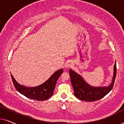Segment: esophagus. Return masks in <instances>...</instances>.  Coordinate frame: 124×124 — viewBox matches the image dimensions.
I'll use <instances>...</instances> for the list:
<instances>
[{
	"label": "esophagus",
	"mask_w": 124,
	"mask_h": 124,
	"mask_svg": "<svg viewBox=\"0 0 124 124\" xmlns=\"http://www.w3.org/2000/svg\"><path fill=\"white\" fill-rule=\"evenodd\" d=\"M73 66V62L71 61H68V62H66L65 67L67 69H68L69 68H71Z\"/></svg>",
	"instance_id": "34e87169"
}]
</instances>
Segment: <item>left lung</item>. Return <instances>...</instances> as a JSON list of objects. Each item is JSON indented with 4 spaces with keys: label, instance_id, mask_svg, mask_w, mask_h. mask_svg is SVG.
Here are the masks:
<instances>
[{
    "label": "left lung",
    "instance_id": "obj_1",
    "mask_svg": "<svg viewBox=\"0 0 124 124\" xmlns=\"http://www.w3.org/2000/svg\"><path fill=\"white\" fill-rule=\"evenodd\" d=\"M116 62L113 68L112 81L108 86L95 87L90 85L84 80L82 76L74 72L72 69L69 70L70 81L74 89V95L81 101H96L103 98L108 94L112 89L116 76Z\"/></svg>",
    "mask_w": 124,
    "mask_h": 124
}]
</instances>
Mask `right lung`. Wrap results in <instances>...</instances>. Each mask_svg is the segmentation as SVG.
<instances>
[{
	"mask_svg": "<svg viewBox=\"0 0 124 124\" xmlns=\"http://www.w3.org/2000/svg\"><path fill=\"white\" fill-rule=\"evenodd\" d=\"M62 72L63 69H59L54 73L46 82L35 87H29L20 85L15 80L12 74L11 78L15 89L20 94L29 99L43 101L53 95L56 84Z\"/></svg>",
	"mask_w": 124,
	"mask_h": 124,
	"instance_id": "1",
	"label": "right lung"
}]
</instances>
